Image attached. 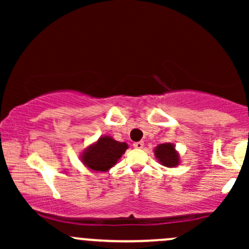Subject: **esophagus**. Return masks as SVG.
<instances>
[{
    "mask_svg": "<svg viewBox=\"0 0 249 249\" xmlns=\"http://www.w3.org/2000/svg\"><path fill=\"white\" fill-rule=\"evenodd\" d=\"M133 146L136 148H142L144 147V142H133Z\"/></svg>",
    "mask_w": 249,
    "mask_h": 249,
    "instance_id": "esophagus-1",
    "label": "esophagus"
}]
</instances>
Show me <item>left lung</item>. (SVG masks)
I'll list each match as a JSON object with an SVG mask.
<instances>
[{"instance_id":"left-lung-1","label":"left lung","mask_w":249,"mask_h":249,"mask_svg":"<svg viewBox=\"0 0 249 249\" xmlns=\"http://www.w3.org/2000/svg\"><path fill=\"white\" fill-rule=\"evenodd\" d=\"M154 156L157 160L162 166L177 167L180 164V154L176 150V145L173 142H164L154 147Z\"/></svg>"}]
</instances>
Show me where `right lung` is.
<instances>
[{"label": "right lung", "instance_id": "1", "mask_svg": "<svg viewBox=\"0 0 249 249\" xmlns=\"http://www.w3.org/2000/svg\"><path fill=\"white\" fill-rule=\"evenodd\" d=\"M128 148L126 142H118L111 136H101L83 151L79 159L92 172H107L113 167Z\"/></svg>", "mask_w": 249, "mask_h": 249}]
</instances>
